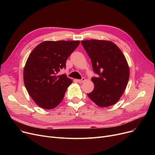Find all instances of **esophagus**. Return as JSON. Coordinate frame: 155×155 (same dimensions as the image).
I'll use <instances>...</instances> for the list:
<instances>
[{"label":"esophagus","instance_id":"1","mask_svg":"<svg viewBox=\"0 0 155 155\" xmlns=\"http://www.w3.org/2000/svg\"><path fill=\"white\" fill-rule=\"evenodd\" d=\"M85 78H84V77L82 78V79H78V80H77V82H78V83H80V84L83 83L84 82H85Z\"/></svg>","mask_w":155,"mask_h":155}]
</instances>
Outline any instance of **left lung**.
Segmentation results:
<instances>
[{"label":"left lung","mask_w":155,"mask_h":155,"mask_svg":"<svg viewBox=\"0 0 155 155\" xmlns=\"http://www.w3.org/2000/svg\"><path fill=\"white\" fill-rule=\"evenodd\" d=\"M81 43L90 57L94 73L98 75L92 78L94 88L87 95L101 107L116 104L129 78V68L123 52L109 41L84 40Z\"/></svg>","instance_id":"left-lung-1"}]
</instances>
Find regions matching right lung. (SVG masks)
Masks as SVG:
<instances>
[{
	"label": "right lung",
	"mask_w": 155,
	"mask_h": 155,
	"mask_svg": "<svg viewBox=\"0 0 155 155\" xmlns=\"http://www.w3.org/2000/svg\"><path fill=\"white\" fill-rule=\"evenodd\" d=\"M79 44V41H46L29 54L24 69V82L38 106L51 109L63 100L72 81L65 74H57L66 68L67 58Z\"/></svg>",
	"instance_id": "add662e5"
}]
</instances>
